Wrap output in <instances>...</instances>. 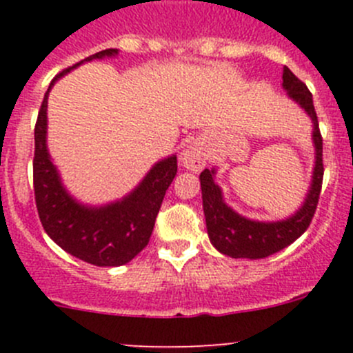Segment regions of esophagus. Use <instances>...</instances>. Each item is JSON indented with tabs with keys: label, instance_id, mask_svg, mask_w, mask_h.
Segmentation results:
<instances>
[{
	"label": "esophagus",
	"instance_id": "1",
	"mask_svg": "<svg viewBox=\"0 0 353 353\" xmlns=\"http://www.w3.org/2000/svg\"><path fill=\"white\" fill-rule=\"evenodd\" d=\"M205 162H206L205 148H203L198 141H193V143L188 145V147L184 148L183 154H181V163L190 170L203 169Z\"/></svg>",
	"mask_w": 353,
	"mask_h": 353
}]
</instances>
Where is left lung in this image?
<instances>
[{"mask_svg":"<svg viewBox=\"0 0 353 353\" xmlns=\"http://www.w3.org/2000/svg\"><path fill=\"white\" fill-rule=\"evenodd\" d=\"M283 88L288 92V97L294 99L314 123L312 140L316 147V165L312 172L311 190L302 208L290 219L280 222H254L237 215L230 206H227L222 199V191L213 181L215 172L210 169L203 170L199 174V181H201L203 210H205L210 241L222 254L230 258L261 259L282 251L307 230L318 208L325 167H323V137L312 104V94L304 81L299 80L287 66L283 68Z\"/></svg>","mask_w":353,"mask_h":353,"instance_id":"1","label":"left lung"}]
</instances>
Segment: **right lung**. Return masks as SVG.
I'll list each match as a JSON object with an SVG mask.
<instances>
[{
    "mask_svg": "<svg viewBox=\"0 0 353 353\" xmlns=\"http://www.w3.org/2000/svg\"><path fill=\"white\" fill-rule=\"evenodd\" d=\"M116 54L117 49H105L63 70L46 92L34 130V194L42 227L59 248L95 266L126 265L148 244L162 199L177 172L176 155L163 159L123 201L101 208L80 205L61 186L46 147L49 90L59 77L81 63Z\"/></svg>",
    "mask_w": 353,
    "mask_h": 353,
    "instance_id": "right-lung-1",
    "label": "right lung"
}]
</instances>
